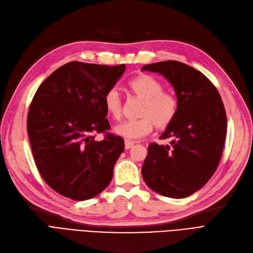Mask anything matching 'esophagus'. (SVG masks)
<instances>
[{"label":"esophagus","mask_w":253,"mask_h":253,"mask_svg":"<svg viewBox=\"0 0 253 253\" xmlns=\"http://www.w3.org/2000/svg\"><path fill=\"white\" fill-rule=\"evenodd\" d=\"M134 142H132V141H129V139H125V149L126 150H128V149H130V148H132L133 146H134Z\"/></svg>","instance_id":"esophagus-1"}]
</instances>
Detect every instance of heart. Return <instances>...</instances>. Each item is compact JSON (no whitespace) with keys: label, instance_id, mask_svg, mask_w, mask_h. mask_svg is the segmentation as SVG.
I'll use <instances>...</instances> for the list:
<instances>
[{"label":"heart","instance_id":"obj_1","mask_svg":"<svg viewBox=\"0 0 253 253\" xmlns=\"http://www.w3.org/2000/svg\"><path fill=\"white\" fill-rule=\"evenodd\" d=\"M128 88L134 96L142 99L137 120L126 121L115 127V133L128 139H137L151 132L154 125L164 130L169 127L178 114L179 103L172 92L164 91L163 84L154 77L141 74L128 83ZM103 103L108 115L120 120L123 104L116 87L109 88L103 98Z\"/></svg>","mask_w":253,"mask_h":253}]
</instances>
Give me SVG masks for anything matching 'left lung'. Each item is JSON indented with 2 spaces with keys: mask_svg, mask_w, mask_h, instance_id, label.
Segmentation results:
<instances>
[{
  "mask_svg": "<svg viewBox=\"0 0 253 253\" xmlns=\"http://www.w3.org/2000/svg\"><path fill=\"white\" fill-rule=\"evenodd\" d=\"M142 71L163 75L179 103L176 119L160 137L172 138L171 146H148L143 178L166 197H188L217 170L227 131L225 108L211 80L188 64L168 60L146 64Z\"/></svg>",
  "mask_w": 253,
  "mask_h": 253,
  "instance_id": "1",
  "label": "left lung"
}]
</instances>
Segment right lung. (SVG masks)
Here are the masks:
<instances>
[{
	"instance_id": "1",
	"label": "right lung",
	"mask_w": 253,
	"mask_h": 253,
	"mask_svg": "<svg viewBox=\"0 0 253 253\" xmlns=\"http://www.w3.org/2000/svg\"><path fill=\"white\" fill-rule=\"evenodd\" d=\"M125 68L72 61L35 92L27 119L34 162L45 183L64 197L93 198L111 181L124 139L107 132L103 98ZM101 132L107 135L97 142L94 134Z\"/></svg>"
}]
</instances>
